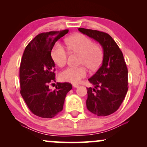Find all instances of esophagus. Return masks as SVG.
<instances>
[{
	"mask_svg": "<svg viewBox=\"0 0 147 147\" xmlns=\"http://www.w3.org/2000/svg\"><path fill=\"white\" fill-rule=\"evenodd\" d=\"M72 86H73L74 88H77V87H79V85H78V84H72Z\"/></svg>",
	"mask_w": 147,
	"mask_h": 147,
	"instance_id": "esophagus-1",
	"label": "esophagus"
}]
</instances>
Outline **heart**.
<instances>
[{
    "label": "heart",
    "instance_id": "obj_1",
    "mask_svg": "<svg viewBox=\"0 0 147 147\" xmlns=\"http://www.w3.org/2000/svg\"><path fill=\"white\" fill-rule=\"evenodd\" d=\"M67 48L72 52L80 54V64L86 65L90 70H95L100 65L103 59V52L99 45L93 43L89 37L77 33L66 39ZM53 61L59 67H63L67 62L68 54L65 48L59 43H56L51 50ZM88 75L85 66L78 68L69 67L60 73L61 81L72 84H78Z\"/></svg>",
    "mask_w": 147,
    "mask_h": 147
}]
</instances>
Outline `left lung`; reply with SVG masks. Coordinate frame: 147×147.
Masks as SVG:
<instances>
[{
  "instance_id": "obj_1",
  "label": "left lung",
  "mask_w": 147,
  "mask_h": 147,
  "mask_svg": "<svg viewBox=\"0 0 147 147\" xmlns=\"http://www.w3.org/2000/svg\"><path fill=\"white\" fill-rule=\"evenodd\" d=\"M79 31L98 41L104 51L102 65L88 81L86 107L97 116H107L119 108L128 91V69L122 52L109 34L79 28Z\"/></svg>"
}]
</instances>
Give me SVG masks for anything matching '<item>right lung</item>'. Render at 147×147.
<instances>
[{
	"mask_svg": "<svg viewBox=\"0 0 147 147\" xmlns=\"http://www.w3.org/2000/svg\"><path fill=\"white\" fill-rule=\"evenodd\" d=\"M68 32L65 30L39 34L28 43L22 57L20 92L31 112L40 117L52 118L63 110L65 96L72 89L67 82L57 83L54 90L49 88V84L55 82L51 50Z\"/></svg>",
	"mask_w": 147,
	"mask_h": 147,
	"instance_id": "1",
	"label": "right lung"
}]
</instances>
